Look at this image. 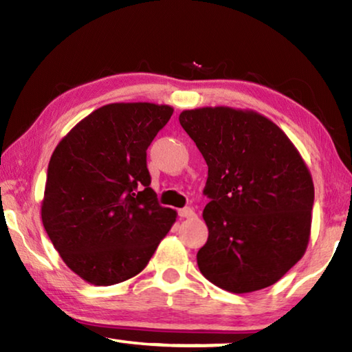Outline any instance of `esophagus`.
Instances as JSON below:
<instances>
[{
	"mask_svg": "<svg viewBox=\"0 0 352 352\" xmlns=\"http://www.w3.org/2000/svg\"><path fill=\"white\" fill-rule=\"evenodd\" d=\"M178 216H180L182 219H192V217H195V212L192 208H183V210L178 211Z\"/></svg>",
	"mask_w": 352,
	"mask_h": 352,
	"instance_id": "1",
	"label": "esophagus"
}]
</instances>
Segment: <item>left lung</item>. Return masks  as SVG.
<instances>
[{
	"mask_svg": "<svg viewBox=\"0 0 352 352\" xmlns=\"http://www.w3.org/2000/svg\"><path fill=\"white\" fill-rule=\"evenodd\" d=\"M178 119L208 164L201 275L233 294L275 284L302 258L311 236L314 182L305 160L253 110L204 107Z\"/></svg>",
	"mask_w": 352,
	"mask_h": 352,
	"instance_id": "1",
	"label": "left lung"
}]
</instances>
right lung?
Wrapping results in <instances>:
<instances>
[{"instance_id": "1", "label": "right lung", "mask_w": 352, "mask_h": 352, "mask_svg": "<svg viewBox=\"0 0 352 352\" xmlns=\"http://www.w3.org/2000/svg\"><path fill=\"white\" fill-rule=\"evenodd\" d=\"M169 105L116 102L69 130L47 166L41 222L65 264L83 281L113 285L144 269L177 211L148 186L147 147Z\"/></svg>"}]
</instances>
